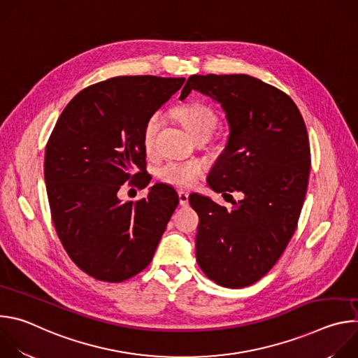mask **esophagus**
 <instances>
[{"mask_svg":"<svg viewBox=\"0 0 358 358\" xmlns=\"http://www.w3.org/2000/svg\"><path fill=\"white\" fill-rule=\"evenodd\" d=\"M178 199H180V206L185 207L188 203V194L185 191H178Z\"/></svg>","mask_w":358,"mask_h":358,"instance_id":"1","label":"esophagus"}]
</instances>
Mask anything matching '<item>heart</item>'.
<instances>
[{"label": "heart", "mask_w": 358, "mask_h": 358, "mask_svg": "<svg viewBox=\"0 0 358 358\" xmlns=\"http://www.w3.org/2000/svg\"><path fill=\"white\" fill-rule=\"evenodd\" d=\"M177 117L189 133V136L194 137V140L201 136L210 137L218 123V116L214 109L206 103H201V101H194V103H188L180 108L177 112ZM160 126V112H155L147 117L143 127V145L147 151H151L152 145H155V140ZM202 173L203 167L198 162H170L159 169L157 177L166 184L180 188H189L198 181Z\"/></svg>", "instance_id": "heart-1"}]
</instances>
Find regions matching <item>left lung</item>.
<instances>
[{
	"instance_id": "8db88e82",
	"label": "left lung",
	"mask_w": 358,
	"mask_h": 358,
	"mask_svg": "<svg viewBox=\"0 0 358 358\" xmlns=\"http://www.w3.org/2000/svg\"><path fill=\"white\" fill-rule=\"evenodd\" d=\"M198 90L221 103L228 144L208 185L225 198L242 196L228 211L208 196L189 195L199 217L196 262L215 283L239 289L264 278L292 239L310 173V144L294 101L248 75H192L180 99Z\"/></svg>"
}]
</instances>
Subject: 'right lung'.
I'll return each instance as SVG.
<instances>
[{"label":"right lung","mask_w":358,"mask_h":358,"mask_svg":"<svg viewBox=\"0 0 358 358\" xmlns=\"http://www.w3.org/2000/svg\"><path fill=\"white\" fill-rule=\"evenodd\" d=\"M184 80L145 75L90 85L50 133L43 164L50 215L69 258L96 280L119 283L147 268L178 206L166 184L136 202L123 203L117 191L126 181L150 182L144 123Z\"/></svg>","instance_id":"add662e5"}]
</instances>
